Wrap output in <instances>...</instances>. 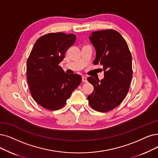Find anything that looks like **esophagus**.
Returning a JSON list of instances; mask_svg holds the SVG:
<instances>
[{
	"label": "esophagus",
	"instance_id": "34e87169",
	"mask_svg": "<svg viewBox=\"0 0 158 158\" xmlns=\"http://www.w3.org/2000/svg\"><path fill=\"white\" fill-rule=\"evenodd\" d=\"M82 81H83V82H87V78L85 77H84V76H83V77H82Z\"/></svg>",
	"mask_w": 158,
	"mask_h": 158
}]
</instances>
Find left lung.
<instances>
[{"label":"left lung","instance_id":"1","mask_svg":"<svg viewBox=\"0 0 158 158\" xmlns=\"http://www.w3.org/2000/svg\"><path fill=\"white\" fill-rule=\"evenodd\" d=\"M89 40L96 50L93 63L103 65L104 78H87L94 87L87 99L93 109L107 112L121 104L129 91L133 75L131 55L127 42L116 30L93 31Z\"/></svg>","mask_w":158,"mask_h":158}]
</instances>
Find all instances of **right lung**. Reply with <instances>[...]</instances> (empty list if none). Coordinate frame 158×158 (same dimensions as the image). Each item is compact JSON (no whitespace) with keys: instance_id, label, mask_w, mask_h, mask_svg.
Wrapping results in <instances>:
<instances>
[{"instance_id":"obj_1","label":"right lung","mask_w":158,"mask_h":158,"mask_svg":"<svg viewBox=\"0 0 158 158\" xmlns=\"http://www.w3.org/2000/svg\"><path fill=\"white\" fill-rule=\"evenodd\" d=\"M76 41L73 34L49 33L36 41L27 63V76L31 97L49 110L64 107L81 81L78 74L65 73L60 63Z\"/></svg>"}]
</instances>
